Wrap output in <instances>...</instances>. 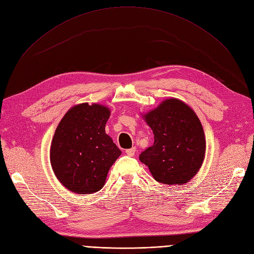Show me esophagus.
Returning a JSON list of instances; mask_svg holds the SVG:
<instances>
[{
  "label": "esophagus",
  "instance_id": "34e87169",
  "mask_svg": "<svg viewBox=\"0 0 254 254\" xmlns=\"http://www.w3.org/2000/svg\"><path fill=\"white\" fill-rule=\"evenodd\" d=\"M135 151H136V148L135 147H131V148H128L126 150V153L127 154V156L129 157H133L135 154Z\"/></svg>",
  "mask_w": 254,
  "mask_h": 254
}]
</instances>
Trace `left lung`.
I'll list each match as a JSON object with an SVG mask.
<instances>
[{
    "label": "left lung",
    "mask_w": 254,
    "mask_h": 254,
    "mask_svg": "<svg viewBox=\"0 0 254 254\" xmlns=\"http://www.w3.org/2000/svg\"><path fill=\"white\" fill-rule=\"evenodd\" d=\"M142 118L152 129L153 145L140 154L153 179L164 185H185L199 171L205 156V136L194 110L170 97Z\"/></svg>",
    "instance_id": "left-lung-1"
}]
</instances>
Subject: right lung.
Instances as JSON below:
<instances>
[{
	"mask_svg": "<svg viewBox=\"0 0 254 254\" xmlns=\"http://www.w3.org/2000/svg\"><path fill=\"white\" fill-rule=\"evenodd\" d=\"M111 111L104 105L71 107L59 123L50 149L52 169L66 189L76 194L100 191L121 150L105 127Z\"/></svg>",
	"mask_w": 254,
	"mask_h": 254,
	"instance_id": "add662e5",
	"label": "right lung"
}]
</instances>
